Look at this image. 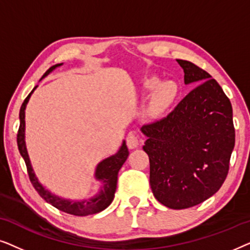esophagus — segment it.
<instances>
[{
    "label": "esophagus",
    "mask_w": 250,
    "mask_h": 250,
    "mask_svg": "<svg viewBox=\"0 0 250 250\" xmlns=\"http://www.w3.org/2000/svg\"><path fill=\"white\" fill-rule=\"evenodd\" d=\"M126 143H127L129 149H135L140 143V138L138 135H135L134 133H129L127 138H126Z\"/></svg>",
    "instance_id": "34e87169"
}]
</instances>
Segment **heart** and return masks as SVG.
Masks as SVG:
<instances>
[{
	"mask_svg": "<svg viewBox=\"0 0 250 250\" xmlns=\"http://www.w3.org/2000/svg\"><path fill=\"white\" fill-rule=\"evenodd\" d=\"M157 81H150L148 83V86L153 87L156 86ZM175 85L173 83H164L160 85L157 90V93L155 95V99H153L152 108L155 111H159L165 107V105L168 104V101L173 98L174 93H175Z\"/></svg>",
	"mask_w": 250,
	"mask_h": 250,
	"instance_id": "obj_1",
	"label": "heart"
}]
</instances>
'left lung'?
Instances as JSON below:
<instances>
[{"instance_id":"left-lung-1","label":"left lung","mask_w":250,"mask_h":250,"mask_svg":"<svg viewBox=\"0 0 250 250\" xmlns=\"http://www.w3.org/2000/svg\"><path fill=\"white\" fill-rule=\"evenodd\" d=\"M184 83L198 84L165 117L145 124L150 187L172 209L196 206L224 183L234 148L232 105L218 83L191 61L176 59Z\"/></svg>"}]
</instances>
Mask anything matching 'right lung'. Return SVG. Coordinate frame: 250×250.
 <instances>
[{
  "label": "right lung",
  "mask_w": 250,
  "mask_h": 250,
  "mask_svg": "<svg viewBox=\"0 0 250 250\" xmlns=\"http://www.w3.org/2000/svg\"><path fill=\"white\" fill-rule=\"evenodd\" d=\"M61 64L62 63H58L49 68V69L45 71V74L43 75L42 78L45 77L46 75H49L54 68L59 67ZM35 88L36 86L34 87V90H35ZM34 90L30 92L28 97L25 99V101H23L21 104V108H20V112H19L20 125L18 129V134H17V143H18L19 152L20 155L22 156L23 160H25L27 173H28L29 180L33 184L34 189L37 191V193H39L40 196L46 201V203L52 205V206L56 207L57 209L64 211V213L67 214L75 215V216H87V215L99 213V211L105 209V208L111 204L112 199H114L116 187H117L118 172L119 169H121V167L123 166V164L125 163V160L127 159L128 149L127 146H126V143L123 142L122 148L119 149V151L116 153L115 156H111L107 159L102 160V162L98 165L97 170H95V177H97L98 180L102 181L104 187H102V190L100 191V193L97 194L94 198H92L90 200H84V201H71V200H64L62 198H59L54 196L52 193H50L49 191L44 189L42 184H41L39 182V180L36 179L35 174L33 172L32 165H30L28 153H27L26 145H25V109H26L27 102H28L30 95H32Z\"/></svg>",
  "instance_id": "1"
}]
</instances>
